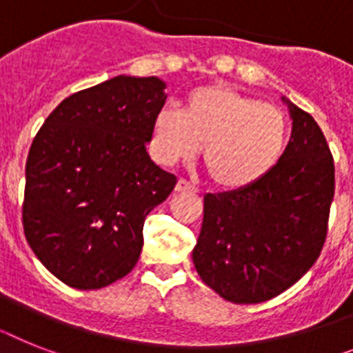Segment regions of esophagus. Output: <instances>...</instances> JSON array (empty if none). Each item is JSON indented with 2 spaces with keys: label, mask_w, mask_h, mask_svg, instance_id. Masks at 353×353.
<instances>
[{
  "label": "esophagus",
  "mask_w": 353,
  "mask_h": 353,
  "mask_svg": "<svg viewBox=\"0 0 353 353\" xmlns=\"http://www.w3.org/2000/svg\"><path fill=\"white\" fill-rule=\"evenodd\" d=\"M174 190H176L177 194H185V192H195V188L190 185V183L185 181V179H179Z\"/></svg>",
  "instance_id": "1"
}]
</instances>
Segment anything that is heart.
Listing matches in <instances>:
<instances>
[{"label":"heart","mask_w":353,"mask_h":353,"mask_svg":"<svg viewBox=\"0 0 353 353\" xmlns=\"http://www.w3.org/2000/svg\"><path fill=\"white\" fill-rule=\"evenodd\" d=\"M289 123L282 109L224 84L195 88L183 111L159 109L150 152L165 167L190 161L203 145L213 185L244 190L268 177L285 150Z\"/></svg>","instance_id":"1"}]
</instances>
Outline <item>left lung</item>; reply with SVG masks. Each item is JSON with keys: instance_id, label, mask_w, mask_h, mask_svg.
Returning <instances> with one entry per match:
<instances>
[{"instance_id": "1", "label": "left lung", "mask_w": 353, "mask_h": 353, "mask_svg": "<svg viewBox=\"0 0 353 353\" xmlns=\"http://www.w3.org/2000/svg\"><path fill=\"white\" fill-rule=\"evenodd\" d=\"M291 140L274 170L244 190L204 195L192 251L201 280L232 303L282 294L321 253L334 199V159L309 112L282 97Z\"/></svg>"}]
</instances>
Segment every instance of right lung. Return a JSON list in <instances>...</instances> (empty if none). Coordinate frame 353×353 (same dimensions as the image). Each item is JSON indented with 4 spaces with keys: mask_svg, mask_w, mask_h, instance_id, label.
I'll return each instance as SVG.
<instances>
[{
    "mask_svg": "<svg viewBox=\"0 0 353 353\" xmlns=\"http://www.w3.org/2000/svg\"><path fill=\"white\" fill-rule=\"evenodd\" d=\"M165 88L158 77H112L62 100L34 138L25 236L44 268L73 289H102L129 274L145 217L176 186L147 152Z\"/></svg>",
    "mask_w": 353,
    "mask_h": 353,
    "instance_id": "1",
    "label": "right lung"
}]
</instances>
